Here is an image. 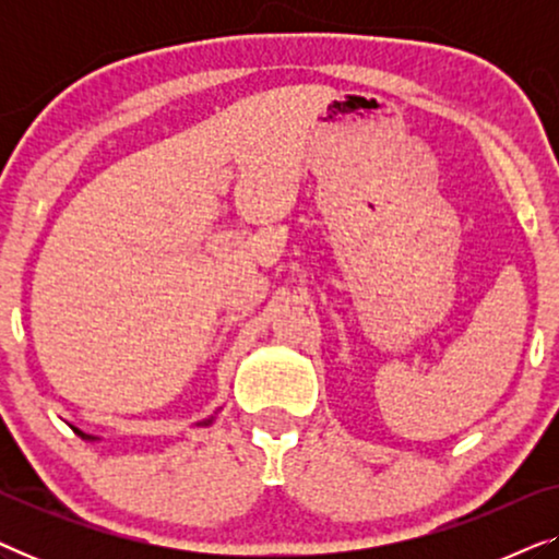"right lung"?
I'll return each mask as SVG.
<instances>
[{"mask_svg": "<svg viewBox=\"0 0 559 559\" xmlns=\"http://www.w3.org/2000/svg\"><path fill=\"white\" fill-rule=\"evenodd\" d=\"M216 415H218V412H213L211 417H205V419H201V423H195V427H209V425H213V419H216ZM75 432H79L81 438L88 440V442H96V440H98V438H94V435H86V432H81V430H75Z\"/></svg>", "mask_w": 559, "mask_h": 559, "instance_id": "obj_1", "label": "right lung"}]
</instances>
